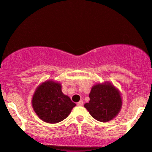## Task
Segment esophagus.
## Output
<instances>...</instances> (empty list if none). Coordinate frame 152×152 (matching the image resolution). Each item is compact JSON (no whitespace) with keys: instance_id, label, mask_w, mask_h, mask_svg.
<instances>
[{"instance_id":"1","label":"esophagus","mask_w":152,"mask_h":152,"mask_svg":"<svg viewBox=\"0 0 152 152\" xmlns=\"http://www.w3.org/2000/svg\"><path fill=\"white\" fill-rule=\"evenodd\" d=\"M77 105L78 106H82V105H83V100H80V101L77 103Z\"/></svg>"}]
</instances>
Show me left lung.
I'll use <instances>...</instances> for the list:
<instances>
[{"mask_svg":"<svg viewBox=\"0 0 152 152\" xmlns=\"http://www.w3.org/2000/svg\"><path fill=\"white\" fill-rule=\"evenodd\" d=\"M90 101L84 107L91 115L98 121L108 122L118 115L122 107L120 91L112 83H97L91 88Z\"/></svg>","mask_w":152,"mask_h":152,"instance_id":"left-lung-1","label":"left lung"}]
</instances>
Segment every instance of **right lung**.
I'll return each mask as SVG.
<instances>
[{
    "label": "right lung",
    "mask_w": 152,
    "mask_h": 152,
    "mask_svg": "<svg viewBox=\"0 0 152 152\" xmlns=\"http://www.w3.org/2000/svg\"><path fill=\"white\" fill-rule=\"evenodd\" d=\"M32 105L37 116L47 123H58L69 116L76 104L62 93L61 83L52 80L37 88Z\"/></svg>",
    "instance_id": "right-lung-1"
}]
</instances>
